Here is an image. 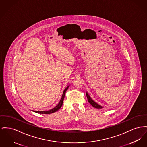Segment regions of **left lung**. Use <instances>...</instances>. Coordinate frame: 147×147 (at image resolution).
<instances>
[{
    "label": "left lung",
    "mask_w": 147,
    "mask_h": 147,
    "mask_svg": "<svg viewBox=\"0 0 147 147\" xmlns=\"http://www.w3.org/2000/svg\"><path fill=\"white\" fill-rule=\"evenodd\" d=\"M86 97H87V99H88V102L93 107H94L95 108H98V109H101V108H103V107L98 104V103H96L95 102V101H94L92 98L91 97L89 96L88 93L86 92Z\"/></svg>",
    "instance_id": "8db88e82"
}]
</instances>
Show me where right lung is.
<instances>
[{
	"label": "right lung",
	"instance_id": "add662e5",
	"mask_svg": "<svg viewBox=\"0 0 147 147\" xmlns=\"http://www.w3.org/2000/svg\"><path fill=\"white\" fill-rule=\"evenodd\" d=\"M69 86L66 87V88L64 90L63 92V94L61 96V100L59 101V102L58 103V104L55 107H54L53 108H52L51 109L49 110V111H32L33 112H34L35 113H40V114H51L57 111H58L61 107L62 106V104L63 103V100H64V96H65V92L67 90V89H68Z\"/></svg>",
	"mask_w": 147,
	"mask_h": 147
}]
</instances>
